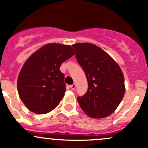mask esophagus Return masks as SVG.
<instances>
[{
  "label": "esophagus",
  "instance_id": "obj_1",
  "mask_svg": "<svg viewBox=\"0 0 148 148\" xmlns=\"http://www.w3.org/2000/svg\"><path fill=\"white\" fill-rule=\"evenodd\" d=\"M75 87H76V85H75V84H73V85H70V88H71V89L73 90L75 89Z\"/></svg>",
  "mask_w": 148,
  "mask_h": 148
}]
</instances>
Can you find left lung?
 <instances>
[{
  "instance_id": "obj_1",
  "label": "left lung",
  "mask_w": 148,
  "mask_h": 148,
  "mask_svg": "<svg viewBox=\"0 0 148 148\" xmlns=\"http://www.w3.org/2000/svg\"><path fill=\"white\" fill-rule=\"evenodd\" d=\"M72 46L88 83L86 93L77 97V102L90 118H106L116 110L124 96L123 72L107 53L94 44L84 42Z\"/></svg>"
}]
</instances>
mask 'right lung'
Segmentation results:
<instances>
[{
	"instance_id": "right-lung-1",
	"label": "right lung",
	"mask_w": 148,
	"mask_h": 148,
	"mask_svg": "<svg viewBox=\"0 0 148 148\" xmlns=\"http://www.w3.org/2000/svg\"><path fill=\"white\" fill-rule=\"evenodd\" d=\"M74 54L70 45L49 43L25 61L18 75V92L31 112L45 114L58 106L66 90L60 67Z\"/></svg>"
}]
</instances>
